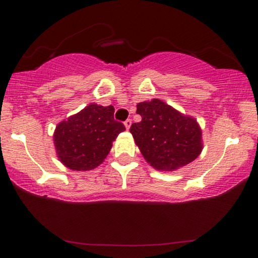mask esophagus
I'll return each mask as SVG.
<instances>
[{
	"label": "esophagus",
	"instance_id": "esophagus-1",
	"mask_svg": "<svg viewBox=\"0 0 258 258\" xmlns=\"http://www.w3.org/2000/svg\"><path fill=\"white\" fill-rule=\"evenodd\" d=\"M124 125H125L126 129H129L130 125H132V119H130V118L125 119V121H124Z\"/></svg>",
	"mask_w": 258,
	"mask_h": 258
}]
</instances>
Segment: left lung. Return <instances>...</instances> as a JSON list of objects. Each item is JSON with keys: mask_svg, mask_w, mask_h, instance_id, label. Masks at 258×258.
<instances>
[{"mask_svg": "<svg viewBox=\"0 0 258 258\" xmlns=\"http://www.w3.org/2000/svg\"><path fill=\"white\" fill-rule=\"evenodd\" d=\"M136 112L142 121L133 123L130 133L151 167L172 171L189 164L202 151V134L194 118L157 98L141 102Z\"/></svg>", "mask_w": 258, "mask_h": 258, "instance_id": "8db88e82", "label": "left lung"}]
</instances>
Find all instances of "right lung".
I'll use <instances>...</instances> for the list:
<instances>
[{
  "mask_svg": "<svg viewBox=\"0 0 258 258\" xmlns=\"http://www.w3.org/2000/svg\"><path fill=\"white\" fill-rule=\"evenodd\" d=\"M112 105L89 104L56 126L54 143L59 161L72 170L86 171L100 165L110 151L123 123L114 118Z\"/></svg>",
  "mask_w": 258,
  "mask_h": 258,
  "instance_id": "right-lung-1",
  "label": "right lung"
}]
</instances>
